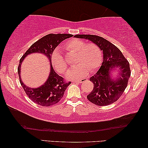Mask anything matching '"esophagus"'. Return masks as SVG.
Instances as JSON below:
<instances>
[{"label": "esophagus", "instance_id": "esophagus-1", "mask_svg": "<svg viewBox=\"0 0 148 148\" xmlns=\"http://www.w3.org/2000/svg\"><path fill=\"white\" fill-rule=\"evenodd\" d=\"M86 79H81L78 80V81H75L74 82H76V83H83V82L86 81Z\"/></svg>", "mask_w": 148, "mask_h": 148}]
</instances>
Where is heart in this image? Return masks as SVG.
<instances>
[{
	"mask_svg": "<svg viewBox=\"0 0 148 148\" xmlns=\"http://www.w3.org/2000/svg\"><path fill=\"white\" fill-rule=\"evenodd\" d=\"M64 47L68 51L75 53V64L77 66L67 73V78L79 79L89 71H95L100 66L102 62V52L96 43H84L81 39L71 38L65 42ZM52 62L57 71L64 73L66 71L67 64L58 48L52 54Z\"/></svg>",
	"mask_w": 148,
	"mask_h": 148,
	"instance_id": "heart-1",
	"label": "heart"
}]
</instances>
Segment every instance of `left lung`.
I'll use <instances>...</instances> for the list:
<instances>
[{
    "label": "left lung",
    "mask_w": 148,
    "mask_h": 148,
    "mask_svg": "<svg viewBox=\"0 0 148 148\" xmlns=\"http://www.w3.org/2000/svg\"><path fill=\"white\" fill-rule=\"evenodd\" d=\"M75 37L90 40L103 51L101 66L90 78L94 88L87 96L88 100L99 106L115 102L127 86L130 76L129 62L117 47L103 37L93 35H76ZM114 69L119 71V76L115 80L110 77V72Z\"/></svg>",
    "instance_id": "8db88e82"
}]
</instances>
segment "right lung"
<instances>
[{
  "mask_svg": "<svg viewBox=\"0 0 148 148\" xmlns=\"http://www.w3.org/2000/svg\"><path fill=\"white\" fill-rule=\"evenodd\" d=\"M73 37L71 34H49L36 41L27 50L19 60L18 72L19 81L24 91L32 101L43 107H49L59 102L64 96L67 87L71 82H67L62 77L59 76L50 64V72L47 81L38 88H31L23 83L20 78V67L27 56L32 53L40 52L48 58L51 63L53 51L57 46L65 39Z\"/></svg>",
  "mask_w": 148,
  "mask_h": 148,
  "instance_id": "obj_1",
  "label": "right lung"
}]
</instances>
